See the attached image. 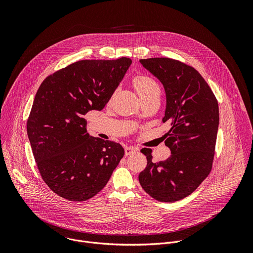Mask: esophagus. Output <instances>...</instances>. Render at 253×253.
Listing matches in <instances>:
<instances>
[{
  "label": "esophagus",
  "mask_w": 253,
  "mask_h": 253,
  "mask_svg": "<svg viewBox=\"0 0 253 253\" xmlns=\"http://www.w3.org/2000/svg\"><path fill=\"white\" fill-rule=\"evenodd\" d=\"M139 149L137 147H133V146H126L125 148V154L126 156H128V155H131L132 153L134 152H137Z\"/></svg>",
  "instance_id": "obj_1"
}]
</instances>
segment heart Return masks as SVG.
<instances>
[{
    "mask_svg": "<svg viewBox=\"0 0 253 253\" xmlns=\"http://www.w3.org/2000/svg\"><path fill=\"white\" fill-rule=\"evenodd\" d=\"M133 85L142 99L155 93H160V85L157 81L149 76H137L133 80Z\"/></svg>",
    "mask_w": 253,
    "mask_h": 253,
    "instance_id": "heart-1",
    "label": "heart"
}]
</instances>
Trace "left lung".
I'll use <instances>...</instances> for the list:
<instances>
[{"mask_svg":"<svg viewBox=\"0 0 253 253\" xmlns=\"http://www.w3.org/2000/svg\"><path fill=\"white\" fill-rule=\"evenodd\" d=\"M139 61L165 86L167 109L163 122L171 125L165 134V144L171 155L154 163L152 150L141 149L147 166L138 178L153 199L173 203L191 195L211 170L219 125L218 101L206 80L192 66L166 57Z\"/></svg>","mask_w":253,"mask_h":253,"instance_id":"1","label":"left lung"}]
</instances>
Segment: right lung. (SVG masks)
<instances>
[{
    "label": "right lung",
    "mask_w": 253,
    "mask_h": 253,
    "mask_svg": "<svg viewBox=\"0 0 253 253\" xmlns=\"http://www.w3.org/2000/svg\"><path fill=\"white\" fill-rule=\"evenodd\" d=\"M131 62L127 57L80 60L41 84L27 134L42 180L59 197L91 199L124 157L122 145L89 136L84 116L105 107Z\"/></svg>",
    "instance_id": "obj_1"
}]
</instances>
